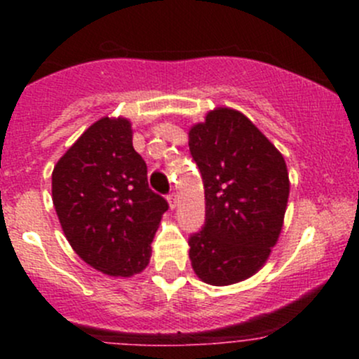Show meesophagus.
<instances>
[{
    "label": "esophagus",
    "instance_id": "34e87169",
    "mask_svg": "<svg viewBox=\"0 0 359 359\" xmlns=\"http://www.w3.org/2000/svg\"><path fill=\"white\" fill-rule=\"evenodd\" d=\"M168 203H170V208H175L177 206V194L175 193L168 194Z\"/></svg>",
    "mask_w": 359,
    "mask_h": 359
}]
</instances>
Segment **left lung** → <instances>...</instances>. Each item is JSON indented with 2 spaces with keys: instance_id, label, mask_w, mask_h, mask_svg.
<instances>
[{
  "instance_id": "1",
  "label": "left lung",
  "mask_w": 359,
  "mask_h": 359,
  "mask_svg": "<svg viewBox=\"0 0 359 359\" xmlns=\"http://www.w3.org/2000/svg\"><path fill=\"white\" fill-rule=\"evenodd\" d=\"M205 187V224L189 236L193 269L224 287L255 274L276 245L290 182L280 151L241 112L220 107L189 132Z\"/></svg>"
}]
</instances>
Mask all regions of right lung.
<instances>
[{
  "label": "right lung",
  "instance_id": "obj_1",
  "mask_svg": "<svg viewBox=\"0 0 359 359\" xmlns=\"http://www.w3.org/2000/svg\"><path fill=\"white\" fill-rule=\"evenodd\" d=\"M52 196L67 241L93 269L125 278L146 269L168 201L147 184L128 119H99L69 147Z\"/></svg>",
  "mask_w": 359,
  "mask_h": 359
}]
</instances>
